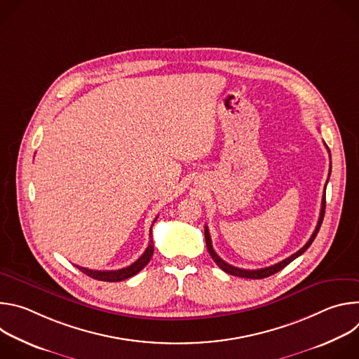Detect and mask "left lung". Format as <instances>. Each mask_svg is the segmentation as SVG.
Returning <instances> with one entry per match:
<instances>
[{"label": "left lung", "instance_id": "1", "mask_svg": "<svg viewBox=\"0 0 359 359\" xmlns=\"http://www.w3.org/2000/svg\"><path fill=\"white\" fill-rule=\"evenodd\" d=\"M328 153H330V149H328ZM330 156H331V155H330ZM330 173H331V166H330ZM328 177H330V175H328ZM327 182H328V180H327ZM325 187H327V184H325ZM324 213H325V190H324L323 203H321L320 219H318L317 227H316V230H314L313 236L310 237V240L305 243V245H304L302 248H299L297 252L291 254L290 257H287L285 260H283V262H280V263H277V264H274V266H270V267H266V269H260V270H244V269H238V267L230 266L229 263H226L224 260H222V259L219 257V255H217V252L215 251L213 245H212V238H210V233H209L208 226L204 227V237H206V245H208V250H209V252H210V255H212V259L215 260V263H216V264H217L223 271H226L227 274H231V276L243 277V278H255V280H259V278H266V277H270V276H273V274L278 273L280 270H283L284 267H287L292 260H295L297 257H299V255H301L306 248H309V247L313 244V241H314V238L317 237V234H318V231H320V227H321V224H323Z\"/></svg>", "mask_w": 359, "mask_h": 359}]
</instances>
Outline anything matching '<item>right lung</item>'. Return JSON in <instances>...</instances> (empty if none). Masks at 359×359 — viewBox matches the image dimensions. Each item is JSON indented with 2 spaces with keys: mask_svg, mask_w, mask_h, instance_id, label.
I'll return each mask as SVG.
<instances>
[{
  "mask_svg": "<svg viewBox=\"0 0 359 359\" xmlns=\"http://www.w3.org/2000/svg\"><path fill=\"white\" fill-rule=\"evenodd\" d=\"M158 219V217H156ZM156 219L153 220V223L156 222ZM153 226V224H151ZM153 251H155V247H153V240H151V227H150V241H149V245L147 248L144 250V252L140 255V257L132 263L130 266L125 267V269H121V270H112V271H99V270H89V269H85V267H79L76 266L83 274L89 276L90 278H95V280H100V281H109V283H115V281H123L129 277H133L135 274H137L142 269H144V266L150 262L151 255H153Z\"/></svg>",
  "mask_w": 359,
  "mask_h": 359,
  "instance_id": "right-lung-1",
  "label": "right lung"
}]
</instances>
